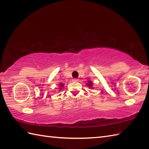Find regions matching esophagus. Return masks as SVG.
<instances>
[{
    "label": "esophagus",
    "mask_w": 149,
    "mask_h": 149,
    "mask_svg": "<svg viewBox=\"0 0 149 149\" xmlns=\"http://www.w3.org/2000/svg\"><path fill=\"white\" fill-rule=\"evenodd\" d=\"M73 81H75V82L78 81V79H77V78H74V79H73Z\"/></svg>",
    "instance_id": "1"
}]
</instances>
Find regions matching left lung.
<instances>
[{"instance_id":"left-lung-1","label":"left lung","mask_w":149,"mask_h":149,"mask_svg":"<svg viewBox=\"0 0 149 149\" xmlns=\"http://www.w3.org/2000/svg\"><path fill=\"white\" fill-rule=\"evenodd\" d=\"M88 86L91 87V86H92V83H91V81H89V82H88Z\"/></svg>"}]
</instances>
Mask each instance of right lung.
<instances>
[{
	"label": "right lung",
	"mask_w": 149,
	"mask_h": 149,
	"mask_svg": "<svg viewBox=\"0 0 149 149\" xmlns=\"http://www.w3.org/2000/svg\"><path fill=\"white\" fill-rule=\"evenodd\" d=\"M59 85H60V90H61V88H62V87L63 86V84H59Z\"/></svg>",
	"instance_id": "add662e5"
}]
</instances>
